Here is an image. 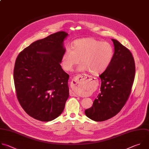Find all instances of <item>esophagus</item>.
<instances>
[{
  "instance_id": "esophagus-1",
  "label": "esophagus",
  "mask_w": 149,
  "mask_h": 149,
  "mask_svg": "<svg viewBox=\"0 0 149 149\" xmlns=\"http://www.w3.org/2000/svg\"><path fill=\"white\" fill-rule=\"evenodd\" d=\"M89 77H88L85 74H79L77 75L75 78H73L72 82H71V85L72 86H76L77 85V84H78V82L81 81H86V80L88 79ZM70 94L71 96H77V95L73 92L70 91Z\"/></svg>"
}]
</instances>
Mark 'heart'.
Returning <instances> with one entry per match:
<instances>
[{
    "instance_id": "b5f03b06",
    "label": "heart",
    "mask_w": 149,
    "mask_h": 149,
    "mask_svg": "<svg viewBox=\"0 0 149 149\" xmlns=\"http://www.w3.org/2000/svg\"><path fill=\"white\" fill-rule=\"evenodd\" d=\"M113 55V48L109 43L94 38H84L76 40L72 48L65 49L61 64L65 71H71L81 59L78 71H89L90 74L98 75L108 68Z\"/></svg>"
}]
</instances>
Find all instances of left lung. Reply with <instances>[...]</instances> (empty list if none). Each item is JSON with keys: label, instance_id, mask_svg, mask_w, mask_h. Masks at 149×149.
<instances>
[{"label": "left lung", "instance_id": "left-lung-1", "mask_svg": "<svg viewBox=\"0 0 149 149\" xmlns=\"http://www.w3.org/2000/svg\"><path fill=\"white\" fill-rule=\"evenodd\" d=\"M115 52L108 68L100 77L101 93L91 108L85 111L91 119L102 122L117 115L126 104L131 93L135 76V63L129 49L112 39Z\"/></svg>", "mask_w": 149, "mask_h": 149}]
</instances>
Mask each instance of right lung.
<instances>
[{
	"instance_id": "add662e5",
	"label": "right lung",
	"mask_w": 149,
	"mask_h": 149,
	"mask_svg": "<svg viewBox=\"0 0 149 149\" xmlns=\"http://www.w3.org/2000/svg\"><path fill=\"white\" fill-rule=\"evenodd\" d=\"M67 36L65 31H58L37 40L16 60L13 77L17 98L24 111L35 119L53 120L64 109L70 76L60 63Z\"/></svg>"
}]
</instances>
